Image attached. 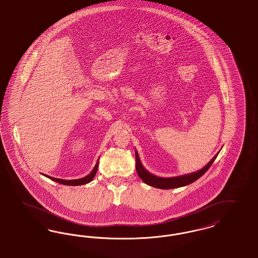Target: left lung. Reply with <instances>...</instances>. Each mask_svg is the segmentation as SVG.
Listing matches in <instances>:
<instances>
[{
	"label": "left lung",
	"instance_id": "8db88e82",
	"mask_svg": "<svg viewBox=\"0 0 258 258\" xmlns=\"http://www.w3.org/2000/svg\"><path fill=\"white\" fill-rule=\"evenodd\" d=\"M218 154H219V152L212 158V160L204 168L196 171V172H192L190 174H185L182 176L164 178V177H158V176L151 174L150 172H148L146 168L143 167L140 157H139V154L136 151V169H137V173L140 176V178L149 186L155 187L158 189H164V190L179 188V187L189 185L190 183L195 182L196 180L199 179L200 177H202V175L211 167V165L213 164Z\"/></svg>",
	"mask_w": 258,
	"mask_h": 258
}]
</instances>
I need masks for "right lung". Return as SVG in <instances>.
Here are the masks:
<instances>
[{"instance_id":"1","label":"right lung","mask_w":258,"mask_h":258,"mask_svg":"<svg viewBox=\"0 0 258 258\" xmlns=\"http://www.w3.org/2000/svg\"><path fill=\"white\" fill-rule=\"evenodd\" d=\"M99 160V159H98ZM98 164H99V161H97L95 167L92 169V171L90 172L89 175H87L86 177H83V178H80V179L75 180H64L59 179V178H54V177H51L49 175H45L46 177L50 178L53 181H56L59 184H63V185H68V186H79V185H84V184H87V183H90L91 180L94 178L96 172H97V168H98Z\"/></svg>"}]
</instances>
